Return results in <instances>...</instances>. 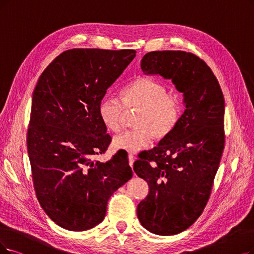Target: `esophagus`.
I'll list each match as a JSON object with an SVG mask.
<instances>
[{"label":"esophagus","instance_id":"esophagus-1","mask_svg":"<svg viewBox=\"0 0 254 254\" xmlns=\"http://www.w3.org/2000/svg\"><path fill=\"white\" fill-rule=\"evenodd\" d=\"M128 160H129V165H130V167L132 168L133 167V162H134V156L131 154V153H129L128 154Z\"/></svg>","mask_w":254,"mask_h":254}]
</instances>
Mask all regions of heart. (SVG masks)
Returning <instances> with one entry per match:
<instances>
[{"mask_svg":"<svg viewBox=\"0 0 254 254\" xmlns=\"http://www.w3.org/2000/svg\"><path fill=\"white\" fill-rule=\"evenodd\" d=\"M124 109H138L134 119L135 129L115 136L117 150L137 152L145 149L152 136H167L177 125L182 105L177 95L168 94L167 88L155 81L140 79L121 90L120 99L105 96L99 104V117L109 131H119Z\"/></svg>","mask_w":254,"mask_h":254,"instance_id":"heart-1","label":"heart"}]
</instances>
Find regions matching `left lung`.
I'll use <instances>...</instances> for the list:
<instances>
[{
	"mask_svg": "<svg viewBox=\"0 0 254 254\" xmlns=\"http://www.w3.org/2000/svg\"><path fill=\"white\" fill-rule=\"evenodd\" d=\"M140 68L171 79L184 96L177 125L133 165L150 190L137 205L140 224L173 236L194 224L207 203L224 149V97L211 69L191 53L154 51L143 57Z\"/></svg>",
	"mask_w": 254,
	"mask_h": 254,
	"instance_id": "obj_1",
	"label": "left lung"
}]
</instances>
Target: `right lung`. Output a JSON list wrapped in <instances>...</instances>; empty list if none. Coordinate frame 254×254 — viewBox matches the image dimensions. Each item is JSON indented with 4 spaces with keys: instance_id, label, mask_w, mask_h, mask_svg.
<instances>
[{
    "instance_id": "obj_1",
    "label": "right lung",
    "mask_w": 254,
    "mask_h": 254,
    "mask_svg": "<svg viewBox=\"0 0 254 254\" xmlns=\"http://www.w3.org/2000/svg\"><path fill=\"white\" fill-rule=\"evenodd\" d=\"M134 50L73 49L40 75L32 95L27 147L36 197L49 218L83 231L104 220L111 195L132 177L127 153L95 164L111 137L99 117L108 87Z\"/></svg>"
}]
</instances>
